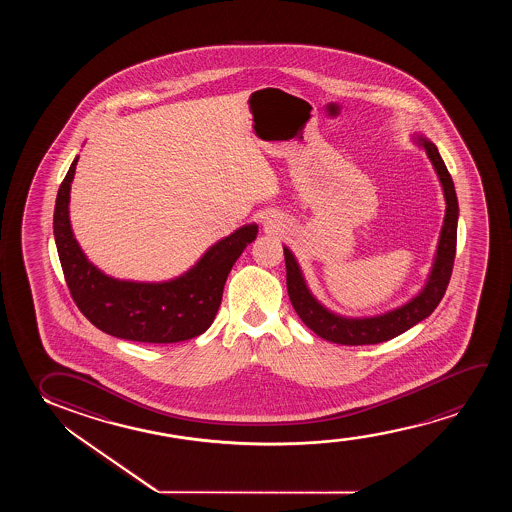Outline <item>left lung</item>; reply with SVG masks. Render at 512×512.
I'll return each mask as SVG.
<instances>
[{
  "mask_svg": "<svg viewBox=\"0 0 512 512\" xmlns=\"http://www.w3.org/2000/svg\"><path fill=\"white\" fill-rule=\"evenodd\" d=\"M414 140L420 147L425 148L428 159L434 164L435 173L439 176V182L444 190V199H446V215H444V224L439 236L434 266L420 294L406 302L404 306L392 309L383 315L369 316V318H346V316L336 315L316 301L313 294L309 292L294 253L290 252L287 246H283L290 302L294 306L295 313L299 315L302 322L306 323V327L313 330L316 336L323 337L325 341L344 344V346L383 343L400 336L402 332H406L416 323L432 315V311L437 308V304L446 294V288L453 273V264H455L458 199H456L455 185L451 175L437 147L423 136H418Z\"/></svg>",
  "mask_w": 512,
  "mask_h": 512,
  "instance_id": "left-lung-1",
  "label": "left lung"
}]
</instances>
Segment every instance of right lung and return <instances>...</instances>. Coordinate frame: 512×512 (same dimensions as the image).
<instances>
[{"label":"right lung","mask_w":512,"mask_h":512,"mask_svg":"<svg viewBox=\"0 0 512 512\" xmlns=\"http://www.w3.org/2000/svg\"><path fill=\"white\" fill-rule=\"evenodd\" d=\"M78 157L59 187L54 238L71 297L85 318L106 334L127 341L171 344L201 336L217 315L227 276L259 227L248 224L211 246L196 266L162 283L115 280L92 266L70 224V189Z\"/></svg>","instance_id":"right-lung-1"}]
</instances>
